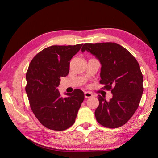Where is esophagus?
<instances>
[{"instance_id": "1", "label": "esophagus", "mask_w": 158, "mask_h": 158, "mask_svg": "<svg viewBox=\"0 0 158 158\" xmlns=\"http://www.w3.org/2000/svg\"><path fill=\"white\" fill-rule=\"evenodd\" d=\"M84 96H85V98H92L93 96V94L92 93L88 92H85Z\"/></svg>"}]
</instances>
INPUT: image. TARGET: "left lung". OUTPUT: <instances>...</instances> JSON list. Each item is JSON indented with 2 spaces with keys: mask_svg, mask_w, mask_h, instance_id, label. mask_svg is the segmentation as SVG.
I'll return each instance as SVG.
<instances>
[{
  "mask_svg": "<svg viewBox=\"0 0 158 158\" xmlns=\"http://www.w3.org/2000/svg\"><path fill=\"white\" fill-rule=\"evenodd\" d=\"M85 51L95 56L102 64L100 84L111 90L113 98L98 95L99 106L95 111L97 121L103 127L118 128L130 119L139 106L144 92L143 76L139 64L132 54L116 43L85 44Z\"/></svg>",
  "mask_w": 158,
  "mask_h": 158,
  "instance_id": "1",
  "label": "left lung"
}]
</instances>
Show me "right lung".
<instances>
[{
	"label": "right lung",
	"instance_id": "1",
	"mask_svg": "<svg viewBox=\"0 0 158 158\" xmlns=\"http://www.w3.org/2000/svg\"><path fill=\"white\" fill-rule=\"evenodd\" d=\"M83 44L52 45L37 53L29 65L26 92L33 114L43 125L53 131H64L73 125L84 94L75 89L60 95L57 87L61 77L68 75L70 61Z\"/></svg>",
	"mask_w": 158,
	"mask_h": 158
}]
</instances>
